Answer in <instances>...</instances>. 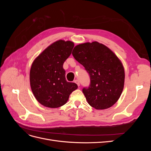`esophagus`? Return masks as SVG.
Returning a JSON list of instances; mask_svg holds the SVG:
<instances>
[{"instance_id":"1","label":"esophagus","mask_w":151,"mask_h":151,"mask_svg":"<svg viewBox=\"0 0 151 151\" xmlns=\"http://www.w3.org/2000/svg\"><path fill=\"white\" fill-rule=\"evenodd\" d=\"M74 83L76 84H77V85L78 86H80V83H79V81L78 80H75L74 81Z\"/></svg>"}]
</instances>
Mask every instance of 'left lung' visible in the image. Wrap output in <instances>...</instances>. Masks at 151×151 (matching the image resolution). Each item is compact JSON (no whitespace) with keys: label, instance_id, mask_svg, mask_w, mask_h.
I'll list each match as a JSON object with an SVG mask.
<instances>
[{"label":"left lung","instance_id":"left-lung-1","mask_svg":"<svg viewBox=\"0 0 151 151\" xmlns=\"http://www.w3.org/2000/svg\"><path fill=\"white\" fill-rule=\"evenodd\" d=\"M76 60L89 73L91 84L83 92L91 106L96 109L111 107L124 87L125 70L114 52L98 42L77 45L72 51Z\"/></svg>","mask_w":151,"mask_h":151}]
</instances>
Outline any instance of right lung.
I'll return each instance as SVG.
<instances>
[{
    "mask_svg": "<svg viewBox=\"0 0 151 151\" xmlns=\"http://www.w3.org/2000/svg\"><path fill=\"white\" fill-rule=\"evenodd\" d=\"M74 47L71 41L58 40L41 53L32 63L29 72L31 91L43 106L56 108L64 105L77 85L65 79L63 65Z\"/></svg>",
    "mask_w": 151,
    "mask_h": 151,
    "instance_id": "add662e5",
    "label": "right lung"
}]
</instances>
